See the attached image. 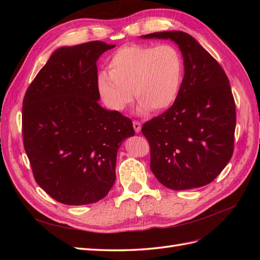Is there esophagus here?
Instances as JSON below:
<instances>
[{
	"label": "esophagus",
	"instance_id": "esophagus-1",
	"mask_svg": "<svg viewBox=\"0 0 260 260\" xmlns=\"http://www.w3.org/2000/svg\"><path fill=\"white\" fill-rule=\"evenodd\" d=\"M133 128H135V131L139 133L141 131V128H142V124L139 121H133Z\"/></svg>",
	"mask_w": 260,
	"mask_h": 260
}]
</instances>
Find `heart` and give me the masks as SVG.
Here are the masks:
<instances>
[{
    "label": "heart",
    "mask_w": 260,
    "mask_h": 260,
    "mask_svg": "<svg viewBox=\"0 0 260 260\" xmlns=\"http://www.w3.org/2000/svg\"><path fill=\"white\" fill-rule=\"evenodd\" d=\"M109 73L98 74V90L104 103L123 111L133 94L139 112H160L177 100L183 80V58L171 44H130L118 49L108 59Z\"/></svg>",
    "instance_id": "heart-1"
}]
</instances>
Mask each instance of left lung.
I'll return each mask as SVG.
<instances>
[{
  "label": "left lung",
  "instance_id": "8db88e82",
  "mask_svg": "<svg viewBox=\"0 0 260 260\" xmlns=\"http://www.w3.org/2000/svg\"><path fill=\"white\" fill-rule=\"evenodd\" d=\"M141 38L175 42L184 64L174 105L142 127L151 146V170L171 190L206 185L233 154L237 117L229 79L217 60L186 32L161 31Z\"/></svg>",
  "mask_w": 260,
  "mask_h": 260
}]
</instances>
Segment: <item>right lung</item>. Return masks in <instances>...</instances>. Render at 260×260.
I'll use <instances>...</instances> for the list:
<instances>
[{
  "label": "right lung",
  "instance_id": "add662e5",
  "mask_svg": "<svg viewBox=\"0 0 260 260\" xmlns=\"http://www.w3.org/2000/svg\"><path fill=\"white\" fill-rule=\"evenodd\" d=\"M115 44L92 41L55 50L22 103V139L37 183L65 205L107 195L117 152L132 121L99 104L96 62Z\"/></svg>",
  "mask_w": 260,
  "mask_h": 260
}]
</instances>
